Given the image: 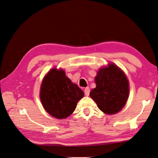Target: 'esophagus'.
<instances>
[{
    "mask_svg": "<svg viewBox=\"0 0 158 158\" xmlns=\"http://www.w3.org/2000/svg\"><path fill=\"white\" fill-rule=\"evenodd\" d=\"M90 92V90L89 87H86L85 89H84V93H85V95L87 96V97L88 96H89Z\"/></svg>",
    "mask_w": 158,
    "mask_h": 158,
    "instance_id": "1",
    "label": "esophagus"
}]
</instances>
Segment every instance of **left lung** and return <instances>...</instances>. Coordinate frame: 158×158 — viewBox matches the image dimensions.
I'll list each match as a JSON object with an SVG mask.
<instances>
[{
    "instance_id": "left-lung-1",
    "label": "left lung",
    "mask_w": 158,
    "mask_h": 158,
    "mask_svg": "<svg viewBox=\"0 0 158 158\" xmlns=\"http://www.w3.org/2000/svg\"><path fill=\"white\" fill-rule=\"evenodd\" d=\"M96 86L90 92V97L103 113L113 114L119 112L127 101L129 82L121 69L113 64L102 68L95 78Z\"/></svg>"
}]
</instances>
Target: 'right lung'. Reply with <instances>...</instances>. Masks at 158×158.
Instances as JSON below:
<instances>
[{
	"mask_svg": "<svg viewBox=\"0 0 158 158\" xmlns=\"http://www.w3.org/2000/svg\"><path fill=\"white\" fill-rule=\"evenodd\" d=\"M83 97L82 90L67 78L62 70H50L41 86L42 105L50 115L57 118L70 116Z\"/></svg>",
	"mask_w": 158,
	"mask_h": 158,
	"instance_id": "obj_1",
	"label": "right lung"
}]
</instances>
